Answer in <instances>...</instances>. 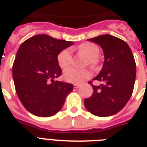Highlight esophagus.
Wrapping results in <instances>:
<instances>
[{"label": "esophagus", "instance_id": "esophagus-1", "mask_svg": "<svg viewBox=\"0 0 147 147\" xmlns=\"http://www.w3.org/2000/svg\"><path fill=\"white\" fill-rule=\"evenodd\" d=\"M73 87L74 88H78L79 87V85H78V84H74Z\"/></svg>", "mask_w": 147, "mask_h": 147}]
</instances>
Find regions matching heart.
<instances>
[{
    "label": "heart",
    "instance_id": "1",
    "mask_svg": "<svg viewBox=\"0 0 147 147\" xmlns=\"http://www.w3.org/2000/svg\"><path fill=\"white\" fill-rule=\"evenodd\" d=\"M78 50L88 55L89 64L96 65L98 63L97 56L99 55L100 50L96 44L93 42H85L78 47ZM72 61V53L71 49H65L59 53L57 56L58 64L62 69L69 67ZM92 76V71L88 69H78L69 68L65 70L63 78L66 82L70 83H81Z\"/></svg>",
    "mask_w": 147,
    "mask_h": 147
}]
</instances>
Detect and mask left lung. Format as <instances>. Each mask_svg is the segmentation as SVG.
<instances>
[{
  "mask_svg": "<svg viewBox=\"0 0 147 147\" xmlns=\"http://www.w3.org/2000/svg\"><path fill=\"white\" fill-rule=\"evenodd\" d=\"M88 40L100 46L105 62L93 79L103 84L96 86L88 82L93 93L84 100L85 108L95 116H112L123 109L132 95L137 71L134 55L125 41L114 36L105 34Z\"/></svg>",
  "mask_w": 147,
  "mask_h": 147,
  "instance_id": "1",
  "label": "left lung"
}]
</instances>
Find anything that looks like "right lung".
Listing matches in <instances>:
<instances>
[{
  "mask_svg": "<svg viewBox=\"0 0 147 147\" xmlns=\"http://www.w3.org/2000/svg\"><path fill=\"white\" fill-rule=\"evenodd\" d=\"M73 42L47 34L33 36L19 47L13 65L15 89L22 105L33 115L53 116L62 109L73 85L54 81L62 75L59 53Z\"/></svg>",
  "mask_w": 147,
  "mask_h": 147,
  "instance_id": "add662e5",
  "label": "right lung"
}]
</instances>
